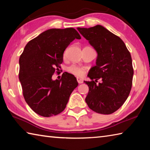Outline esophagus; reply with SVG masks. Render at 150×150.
Returning <instances> with one entry per match:
<instances>
[{
    "instance_id": "1",
    "label": "esophagus",
    "mask_w": 150,
    "mask_h": 150,
    "mask_svg": "<svg viewBox=\"0 0 150 150\" xmlns=\"http://www.w3.org/2000/svg\"><path fill=\"white\" fill-rule=\"evenodd\" d=\"M77 82L79 83V84H81V83H83V81L82 79H81L79 77H77Z\"/></svg>"
}]
</instances>
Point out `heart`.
Here are the masks:
<instances>
[{"instance_id": "obj_1", "label": "heart", "mask_w": 150, "mask_h": 150, "mask_svg": "<svg viewBox=\"0 0 150 150\" xmlns=\"http://www.w3.org/2000/svg\"><path fill=\"white\" fill-rule=\"evenodd\" d=\"M67 71L77 77H82L85 73V70L77 65H72L67 67Z\"/></svg>"}]
</instances>
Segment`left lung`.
Listing matches in <instances>:
<instances>
[{
  "label": "left lung",
  "mask_w": 150,
  "mask_h": 150,
  "mask_svg": "<svg viewBox=\"0 0 150 150\" xmlns=\"http://www.w3.org/2000/svg\"><path fill=\"white\" fill-rule=\"evenodd\" d=\"M77 30L97 53L96 65L87 75L92 81H84L89 88L85 101L96 112L110 115L122 106L131 91V55L122 40L101 25ZM99 78L101 82L96 83Z\"/></svg>",
  "instance_id": "1"
}]
</instances>
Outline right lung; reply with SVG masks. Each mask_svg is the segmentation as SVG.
<instances>
[{
    "label": "right lung",
    "instance_id": "add662e5",
    "mask_svg": "<svg viewBox=\"0 0 150 150\" xmlns=\"http://www.w3.org/2000/svg\"><path fill=\"white\" fill-rule=\"evenodd\" d=\"M80 35L73 28H52L28 43L19 59V80L24 99L35 113L44 117L63 111L73 91L78 86L74 75L63 73L52 79L63 62V52Z\"/></svg>",
    "mask_w": 150,
    "mask_h": 150
}]
</instances>
